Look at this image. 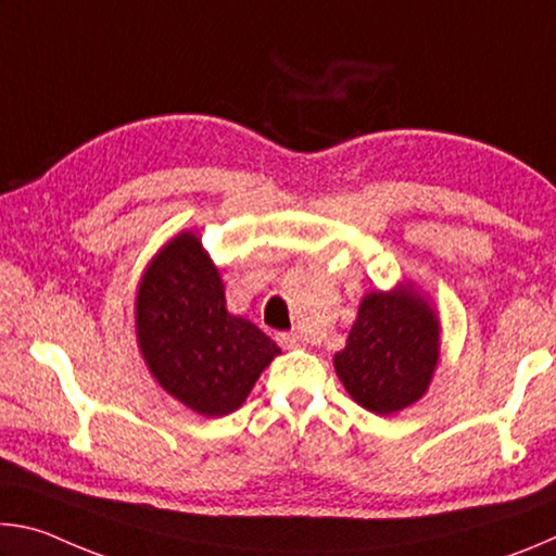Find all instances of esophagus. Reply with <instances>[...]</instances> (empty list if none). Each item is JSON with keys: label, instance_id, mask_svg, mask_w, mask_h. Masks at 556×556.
Returning <instances> with one entry per match:
<instances>
[{"label": "esophagus", "instance_id": "1", "mask_svg": "<svg viewBox=\"0 0 556 556\" xmlns=\"http://www.w3.org/2000/svg\"><path fill=\"white\" fill-rule=\"evenodd\" d=\"M277 343L281 345V348H299V345H304V341H301V336L299 333H277Z\"/></svg>", "mask_w": 556, "mask_h": 556}]
</instances>
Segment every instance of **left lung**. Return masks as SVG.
Returning a JSON list of instances; mask_svg holds the SVG:
<instances>
[{"mask_svg": "<svg viewBox=\"0 0 556 556\" xmlns=\"http://www.w3.org/2000/svg\"><path fill=\"white\" fill-rule=\"evenodd\" d=\"M439 318L409 285L370 291L361 301L333 365L345 392L375 414H394L425 397L439 363Z\"/></svg>", "mask_w": 556, "mask_h": 556, "instance_id": "1", "label": "left lung"}]
</instances>
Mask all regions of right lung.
Listing matches in <instances>:
<instances>
[{
    "label": "right lung",
    "instance_id": "right-lung-1",
    "mask_svg": "<svg viewBox=\"0 0 556 556\" xmlns=\"http://www.w3.org/2000/svg\"><path fill=\"white\" fill-rule=\"evenodd\" d=\"M135 308L149 372L203 417L238 409L281 353L255 324L225 308L218 267L193 232L176 235L149 262Z\"/></svg>",
    "mask_w": 556,
    "mask_h": 556
}]
</instances>
